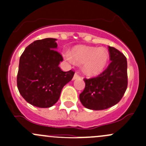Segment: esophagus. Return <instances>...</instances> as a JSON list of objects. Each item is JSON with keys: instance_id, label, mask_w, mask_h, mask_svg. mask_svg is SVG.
<instances>
[{"instance_id": "1", "label": "esophagus", "mask_w": 146, "mask_h": 146, "mask_svg": "<svg viewBox=\"0 0 146 146\" xmlns=\"http://www.w3.org/2000/svg\"><path fill=\"white\" fill-rule=\"evenodd\" d=\"M80 77L79 75L78 74V73H75L74 76H73V80H76V79H78V78H80Z\"/></svg>"}]
</instances>
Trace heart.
<instances>
[{
	"label": "heart",
	"instance_id": "obj_1",
	"mask_svg": "<svg viewBox=\"0 0 146 146\" xmlns=\"http://www.w3.org/2000/svg\"><path fill=\"white\" fill-rule=\"evenodd\" d=\"M64 56L70 62L82 64V71L90 77L101 74L108 66L110 59L105 49L85 45L76 46L70 53H65Z\"/></svg>",
	"mask_w": 146,
	"mask_h": 146
}]
</instances>
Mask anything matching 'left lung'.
I'll use <instances>...</instances> for the list:
<instances>
[{
  "label": "left lung",
  "instance_id": "obj_1",
  "mask_svg": "<svg viewBox=\"0 0 146 146\" xmlns=\"http://www.w3.org/2000/svg\"><path fill=\"white\" fill-rule=\"evenodd\" d=\"M110 64L96 78L84 79L85 90L80 101L85 108L93 110L107 109L117 104L127 87V61L122 52L108 46Z\"/></svg>",
  "mask_w": 146,
  "mask_h": 146
}]
</instances>
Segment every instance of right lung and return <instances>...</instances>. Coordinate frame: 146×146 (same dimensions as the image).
Listing matches in <instances>:
<instances>
[{"label": "right lung", "mask_w": 146, "mask_h": 146, "mask_svg": "<svg viewBox=\"0 0 146 146\" xmlns=\"http://www.w3.org/2000/svg\"><path fill=\"white\" fill-rule=\"evenodd\" d=\"M55 38L38 40L30 44L19 59L17 87L29 104L38 108H50L59 100L64 85L74 76L71 70L59 67L63 61L56 51Z\"/></svg>", "instance_id": "add662e5"}]
</instances>
